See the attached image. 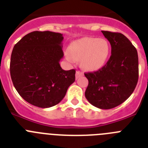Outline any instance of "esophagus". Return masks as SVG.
<instances>
[{
  "label": "esophagus",
  "instance_id": "34e87169",
  "mask_svg": "<svg viewBox=\"0 0 148 148\" xmlns=\"http://www.w3.org/2000/svg\"><path fill=\"white\" fill-rule=\"evenodd\" d=\"M84 75V73H82V72L79 71V70H77L76 73H75V78H76V79H77V78H78L79 77L82 76V75Z\"/></svg>",
  "mask_w": 148,
  "mask_h": 148
}]
</instances>
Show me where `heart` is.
<instances>
[{"mask_svg": "<svg viewBox=\"0 0 148 148\" xmlns=\"http://www.w3.org/2000/svg\"><path fill=\"white\" fill-rule=\"evenodd\" d=\"M110 51V44L105 39L85 37L71 43L65 56L70 62L81 61L84 69L94 71L105 64Z\"/></svg>", "mask_w": 148, "mask_h": 148, "instance_id": "1", "label": "heart"}]
</instances>
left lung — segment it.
I'll use <instances>...</instances> for the list:
<instances>
[{
  "mask_svg": "<svg viewBox=\"0 0 148 148\" xmlns=\"http://www.w3.org/2000/svg\"><path fill=\"white\" fill-rule=\"evenodd\" d=\"M111 45V56L104 66L84 73L88 79L85 97L100 109L116 108L133 93L138 79V58L135 47L119 32L101 31Z\"/></svg>",
  "mask_w": 148,
  "mask_h": 148,
  "instance_id": "left-lung-1",
  "label": "left lung"
}]
</instances>
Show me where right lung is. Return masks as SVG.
Segmentation results:
<instances>
[{
	"instance_id": "add662e5",
	"label": "right lung",
	"mask_w": 148,
	"mask_h": 148,
	"mask_svg": "<svg viewBox=\"0 0 148 148\" xmlns=\"http://www.w3.org/2000/svg\"><path fill=\"white\" fill-rule=\"evenodd\" d=\"M63 35L34 31L12 49L10 75L13 85L26 101L41 108L58 104L75 79V70H64Z\"/></svg>"
}]
</instances>
